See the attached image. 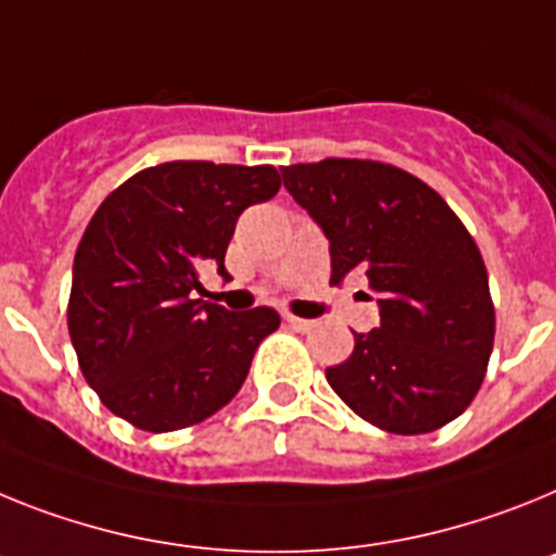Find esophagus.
I'll return each mask as SVG.
<instances>
[{
	"label": "esophagus",
	"mask_w": 556,
	"mask_h": 556,
	"mask_svg": "<svg viewBox=\"0 0 556 556\" xmlns=\"http://www.w3.org/2000/svg\"><path fill=\"white\" fill-rule=\"evenodd\" d=\"M285 325L291 327V330H299V332H307L313 327V321H307V318H299L293 316V313H285Z\"/></svg>",
	"instance_id": "34e87169"
}]
</instances>
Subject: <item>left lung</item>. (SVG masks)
Listing matches in <instances>:
<instances>
[{
  "label": "left lung",
  "instance_id": "obj_1",
  "mask_svg": "<svg viewBox=\"0 0 556 556\" xmlns=\"http://www.w3.org/2000/svg\"><path fill=\"white\" fill-rule=\"evenodd\" d=\"M285 187L330 240V285L361 271L378 293L380 327L352 332L332 392L389 433H431L479 394L495 341L481 251L422 178L371 159L282 167Z\"/></svg>",
  "mask_w": 556,
  "mask_h": 556
}]
</instances>
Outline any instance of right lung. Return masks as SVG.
<instances>
[{
	"mask_svg": "<svg viewBox=\"0 0 556 556\" xmlns=\"http://www.w3.org/2000/svg\"><path fill=\"white\" fill-rule=\"evenodd\" d=\"M279 187L271 164L164 162L134 173L91 215L66 325L86 383L111 414L139 431H181L240 392L279 313H231L192 291L204 265L226 277L240 212Z\"/></svg>",
	"mask_w": 556,
	"mask_h": 556,
	"instance_id": "add662e5",
	"label": "right lung"
}]
</instances>
